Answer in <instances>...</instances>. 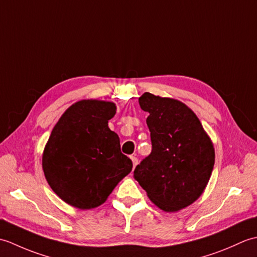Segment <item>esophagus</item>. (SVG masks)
Masks as SVG:
<instances>
[{"label":"esophagus","mask_w":257,"mask_h":257,"mask_svg":"<svg viewBox=\"0 0 257 257\" xmlns=\"http://www.w3.org/2000/svg\"><path fill=\"white\" fill-rule=\"evenodd\" d=\"M132 161H133V165H134V169L136 168V166L138 165V159L136 157H132Z\"/></svg>","instance_id":"1"}]
</instances>
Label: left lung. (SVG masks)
<instances>
[{"mask_svg": "<svg viewBox=\"0 0 257 257\" xmlns=\"http://www.w3.org/2000/svg\"><path fill=\"white\" fill-rule=\"evenodd\" d=\"M152 150L134 177L152 203L177 212L200 198L214 167V148L199 118L183 102L150 92L139 98Z\"/></svg>", "mask_w": 257, "mask_h": 257, "instance_id": "1", "label": "left lung"}]
</instances>
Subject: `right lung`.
<instances>
[{"label": "right lung", "mask_w": 257, "mask_h": 257, "mask_svg": "<svg viewBox=\"0 0 257 257\" xmlns=\"http://www.w3.org/2000/svg\"><path fill=\"white\" fill-rule=\"evenodd\" d=\"M114 113L113 102L80 100L52 130L43 152V171L52 190L69 205L80 210L99 206L132 171L118 135L108 127Z\"/></svg>", "instance_id": "right-lung-1"}]
</instances>
